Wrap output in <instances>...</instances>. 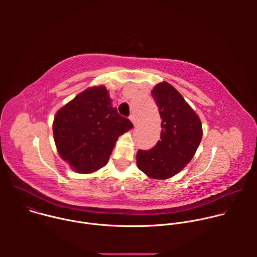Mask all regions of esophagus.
I'll list each match as a JSON object with an SVG mask.
<instances>
[{
    "label": "esophagus",
    "mask_w": 257,
    "mask_h": 257,
    "mask_svg": "<svg viewBox=\"0 0 257 257\" xmlns=\"http://www.w3.org/2000/svg\"><path fill=\"white\" fill-rule=\"evenodd\" d=\"M129 119L131 120V122L133 123V125H134V126L137 124V121H136V118H135V116H134V115H130Z\"/></svg>",
    "instance_id": "obj_1"
}]
</instances>
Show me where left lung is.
Wrapping results in <instances>:
<instances>
[{"instance_id":"8db88e82","label":"left lung","mask_w":257,"mask_h":257,"mask_svg":"<svg viewBox=\"0 0 257 257\" xmlns=\"http://www.w3.org/2000/svg\"><path fill=\"white\" fill-rule=\"evenodd\" d=\"M152 95L162 118L161 140L149 151L138 150L137 167L151 178L168 179L178 174L193 158L202 138L201 122L168 82L156 85Z\"/></svg>"}]
</instances>
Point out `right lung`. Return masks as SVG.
Masks as SVG:
<instances>
[{"label":"right lung","instance_id":"right-lung-1","mask_svg":"<svg viewBox=\"0 0 257 257\" xmlns=\"http://www.w3.org/2000/svg\"><path fill=\"white\" fill-rule=\"evenodd\" d=\"M111 101L104 86L91 87L56 114L53 131L58 153L78 173L105 166L118 137L133 127Z\"/></svg>","mask_w":257,"mask_h":257}]
</instances>
